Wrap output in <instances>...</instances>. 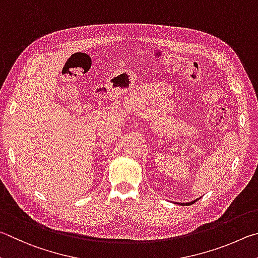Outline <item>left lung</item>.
<instances>
[{"label":"left lung","instance_id":"1","mask_svg":"<svg viewBox=\"0 0 258 258\" xmlns=\"http://www.w3.org/2000/svg\"><path fill=\"white\" fill-rule=\"evenodd\" d=\"M192 203H195V202H191V203H181V205H191Z\"/></svg>","mask_w":258,"mask_h":258}]
</instances>
